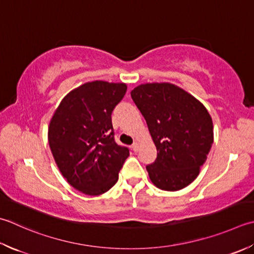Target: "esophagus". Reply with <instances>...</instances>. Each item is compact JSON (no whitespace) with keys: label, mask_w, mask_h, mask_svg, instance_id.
Here are the masks:
<instances>
[{"label":"esophagus","mask_w":254,"mask_h":254,"mask_svg":"<svg viewBox=\"0 0 254 254\" xmlns=\"http://www.w3.org/2000/svg\"><path fill=\"white\" fill-rule=\"evenodd\" d=\"M132 150L134 151V152H138V150H140V144H138L137 142H134L133 144H132Z\"/></svg>","instance_id":"esophagus-1"}]
</instances>
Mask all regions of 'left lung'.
Returning <instances> with one entry per match:
<instances>
[{
	"label": "left lung",
	"mask_w": 254,
	"mask_h": 254,
	"mask_svg": "<svg viewBox=\"0 0 254 254\" xmlns=\"http://www.w3.org/2000/svg\"><path fill=\"white\" fill-rule=\"evenodd\" d=\"M157 150L146 166L150 180L163 190L175 191L196 180L213 142L209 112L175 84L145 83L131 91Z\"/></svg>",
	"instance_id": "1"
}]
</instances>
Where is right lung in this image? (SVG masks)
Segmentation results:
<instances>
[{"mask_svg": "<svg viewBox=\"0 0 254 254\" xmlns=\"http://www.w3.org/2000/svg\"><path fill=\"white\" fill-rule=\"evenodd\" d=\"M126 92V83H84L63 99L49 123L48 142L59 171L86 195L110 190L130 155L114 141L111 120Z\"/></svg>", "mask_w": 254, "mask_h": 254, "instance_id": "add662e5", "label": "right lung"}]
</instances>
